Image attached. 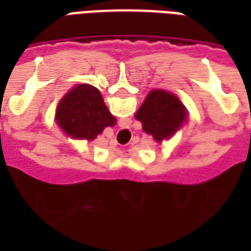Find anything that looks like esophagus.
<instances>
[{
  "instance_id": "obj_1",
  "label": "esophagus",
  "mask_w": 251,
  "mask_h": 251,
  "mask_svg": "<svg viewBox=\"0 0 251 251\" xmlns=\"http://www.w3.org/2000/svg\"><path fill=\"white\" fill-rule=\"evenodd\" d=\"M111 145H117V140H111Z\"/></svg>"
}]
</instances>
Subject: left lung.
<instances>
[{"label":"left lung","instance_id":"8db88e82","mask_svg":"<svg viewBox=\"0 0 251 251\" xmlns=\"http://www.w3.org/2000/svg\"><path fill=\"white\" fill-rule=\"evenodd\" d=\"M185 114V107L177 97L164 90H153L138 109L136 118L141 121L144 131L156 141H163L179 129Z\"/></svg>","mask_w":251,"mask_h":251}]
</instances>
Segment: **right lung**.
<instances>
[{
    "mask_svg": "<svg viewBox=\"0 0 251 251\" xmlns=\"http://www.w3.org/2000/svg\"><path fill=\"white\" fill-rule=\"evenodd\" d=\"M56 121L67 134L80 140H94L106 126L115 125L99 90L90 84H79L63 97Z\"/></svg>",
    "mask_w": 251,
    "mask_h": 251,
    "instance_id": "add662e5",
    "label": "right lung"
}]
</instances>
